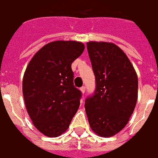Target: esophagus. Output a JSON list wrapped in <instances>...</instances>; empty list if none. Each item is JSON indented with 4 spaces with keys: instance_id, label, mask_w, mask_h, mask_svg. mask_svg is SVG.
Masks as SVG:
<instances>
[{
    "instance_id": "34e87169",
    "label": "esophagus",
    "mask_w": 158,
    "mask_h": 158,
    "mask_svg": "<svg viewBox=\"0 0 158 158\" xmlns=\"http://www.w3.org/2000/svg\"><path fill=\"white\" fill-rule=\"evenodd\" d=\"M81 93H82V94H85V86L81 87Z\"/></svg>"
}]
</instances>
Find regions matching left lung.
<instances>
[{
	"instance_id": "8db88e82",
	"label": "left lung",
	"mask_w": 158,
	"mask_h": 158,
	"mask_svg": "<svg viewBox=\"0 0 158 158\" xmlns=\"http://www.w3.org/2000/svg\"><path fill=\"white\" fill-rule=\"evenodd\" d=\"M95 77V90L85 100L91 129L103 137L122 131L135 108L138 77L127 55L108 42H87Z\"/></svg>"
}]
</instances>
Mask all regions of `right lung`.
<instances>
[{"instance_id":"obj_1","label":"right lung","mask_w":158,"mask_h":158,"mask_svg":"<svg viewBox=\"0 0 158 158\" xmlns=\"http://www.w3.org/2000/svg\"><path fill=\"white\" fill-rule=\"evenodd\" d=\"M84 50L81 42L53 41L27 65L23 80L25 105L33 125L45 135L65 132L80 106L81 92L73 84L71 66Z\"/></svg>"}]
</instances>
